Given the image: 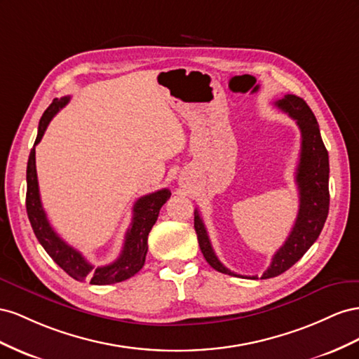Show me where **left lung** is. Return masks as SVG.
Masks as SVG:
<instances>
[{"label": "left lung", "instance_id": "1", "mask_svg": "<svg viewBox=\"0 0 359 359\" xmlns=\"http://www.w3.org/2000/svg\"><path fill=\"white\" fill-rule=\"evenodd\" d=\"M285 114H289L301 129V156L296 170V183L299 189V210L290 234L283 247L275 252L271 266L262 275V280L281 275L298 262L319 238L330 210V158L323 144L319 125L310 107L302 97L285 95L275 102ZM194 229L197 233L200 250L204 259L215 271L241 278L257 280L259 276H245L234 273L219 262L215 254L209 234L200 217L198 209L194 210Z\"/></svg>", "mask_w": 359, "mask_h": 359}]
</instances>
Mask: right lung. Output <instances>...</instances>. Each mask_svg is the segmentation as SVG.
<instances>
[{
  "label": "right lung",
  "instance_id": "add662e5",
  "mask_svg": "<svg viewBox=\"0 0 359 359\" xmlns=\"http://www.w3.org/2000/svg\"><path fill=\"white\" fill-rule=\"evenodd\" d=\"M69 102V96L61 99H54L53 104L43 112L42 118L39 121L37 138L34 141V147L29 151L28 165H27V213L28 219L32 222L33 231L37 241L49 254L61 269L69 273L76 281H90L95 285H107L125 281L134 276L146 262V254L149 250L147 238L153 225H155L161 208L170 198L171 192L163 188L161 191L151 192L137 200L134 204V217L126 231L123 250L116 262L107 266H95L79 251L72 248L50 227L46 218V213L42 208L39 194V182L36 171V146L42 140L49 121Z\"/></svg>",
  "mask_w": 359,
  "mask_h": 359
}]
</instances>
